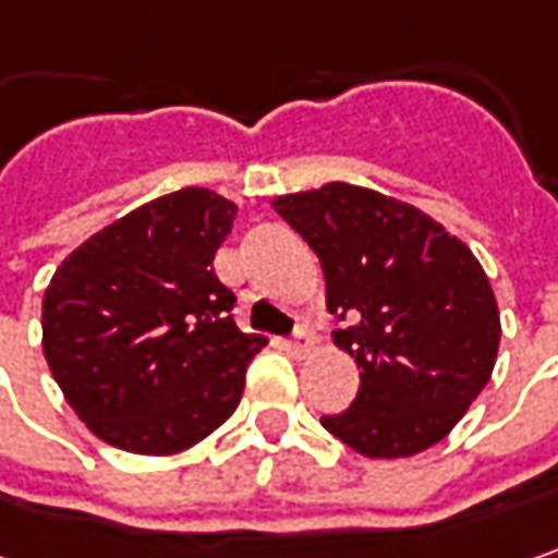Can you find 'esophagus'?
Listing matches in <instances>:
<instances>
[{
    "instance_id": "esophagus-1",
    "label": "esophagus",
    "mask_w": 558,
    "mask_h": 558,
    "mask_svg": "<svg viewBox=\"0 0 558 558\" xmlns=\"http://www.w3.org/2000/svg\"><path fill=\"white\" fill-rule=\"evenodd\" d=\"M312 343H315V337H312V333H308V327L303 325L296 327V330L290 333V340H287V347H290L293 352H300V355L312 350Z\"/></svg>"
}]
</instances>
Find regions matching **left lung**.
<instances>
[{
  "instance_id": "1",
  "label": "left lung",
  "mask_w": 558,
  "mask_h": 558,
  "mask_svg": "<svg viewBox=\"0 0 558 558\" xmlns=\"http://www.w3.org/2000/svg\"><path fill=\"white\" fill-rule=\"evenodd\" d=\"M275 208L318 255L333 343L362 368L350 409L322 424L372 459L444 440L499 350L497 300L472 250L418 208L352 183L278 196Z\"/></svg>"
}]
</instances>
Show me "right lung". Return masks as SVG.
<instances>
[{
  "instance_id": "1",
  "label": "right lung",
  "mask_w": 558,
  "mask_h": 558,
  "mask_svg": "<svg viewBox=\"0 0 558 558\" xmlns=\"http://www.w3.org/2000/svg\"><path fill=\"white\" fill-rule=\"evenodd\" d=\"M231 199L186 186L128 211L59 265L43 296V352L64 400L111 447L168 456L240 405L265 347L233 325L211 262Z\"/></svg>"
}]
</instances>
